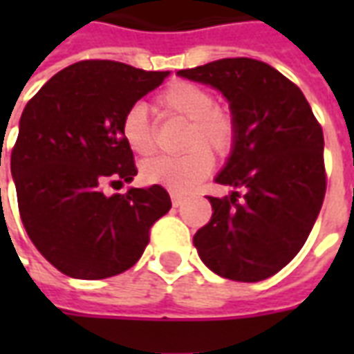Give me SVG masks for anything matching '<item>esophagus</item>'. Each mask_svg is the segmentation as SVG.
Here are the masks:
<instances>
[{"mask_svg":"<svg viewBox=\"0 0 354 354\" xmlns=\"http://www.w3.org/2000/svg\"><path fill=\"white\" fill-rule=\"evenodd\" d=\"M170 201H172V207H182L185 199L182 195H178V193H172V195H170Z\"/></svg>","mask_w":354,"mask_h":354,"instance_id":"obj_1","label":"esophagus"}]
</instances>
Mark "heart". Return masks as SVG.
<instances>
[{
  "instance_id": "heart-1",
  "label": "heart",
  "mask_w": 354,
  "mask_h": 354,
  "mask_svg": "<svg viewBox=\"0 0 354 354\" xmlns=\"http://www.w3.org/2000/svg\"><path fill=\"white\" fill-rule=\"evenodd\" d=\"M155 106L162 117L187 121L178 157H155L142 165L147 184L162 185L174 193H185L208 176L212 155L227 157L237 142V119L227 106L214 102V94L193 81H174L157 96ZM121 134L134 153L147 157L157 147V136L147 111L132 106L123 117Z\"/></svg>"
}]
</instances>
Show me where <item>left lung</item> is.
<instances>
[{
	"instance_id": "left-lung-1",
	"label": "left lung",
	"mask_w": 354,
	"mask_h": 354,
	"mask_svg": "<svg viewBox=\"0 0 354 354\" xmlns=\"http://www.w3.org/2000/svg\"><path fill=\"white\" fill-rule=\"evenodd\" d=\"M178 75L212 85L230 100L237 142L216 182L245 189L208 197L212 218L193 245L223 279H269L301 250L322 207V127L296 83L256 58H222Z\"/></svg>"
}]
</instances>
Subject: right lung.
I'll list each match as a JSON object with an SVG mask.
<instances>
[{
	"label": "right lung",
	"mask_w": 354,
	"mask_h": 354,
	"mask_svg": "<svg viewBox=\"0 0 354 354\" xmlns=\"http://www.w3.org/2000/svg\"><path fill=\"white\" fill-rule=\"evenodd\" d=\"M169 75L81 60L53 75L22 111L11 151L20 220L43 258L68 277L98 281L131 269L170 210L161 185L104 195V184L138 172L121 134L124 113Z\"/></svg>",
	"instance_id": "obj_1"
}]
</instances>
